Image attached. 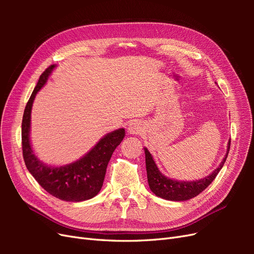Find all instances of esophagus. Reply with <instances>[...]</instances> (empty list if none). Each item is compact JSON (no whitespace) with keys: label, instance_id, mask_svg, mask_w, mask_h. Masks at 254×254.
Here are the masks:
<instances>
[{"label":"esophagus","instance_id":"1","mask_svg":"<svg viewBox=\"0 0 254 254\" xmlns=\"http://www.w3.org/2000/svg\"><path fill=\"white\" fill-rule=\"evenodd\" d=\"M127 130H128V133L129 134L136 135V134H140L144 129H143V126H142L141 123H139V122H132V123H130V124H129Z\"/></svg>","mask_w":254,"mask_h":254}]
</instances>
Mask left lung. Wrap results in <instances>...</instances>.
Listing matches in <instances>:
<instances>
[{"label": "left lung", "instance_id": "obj_1", "mask_svg": "<svg viewBox=\"0 0 254 254\" xmlns=\"http://www.w3.org/2000/svg\"><path fill=\"white\" fill-rule=\"evenodd\" d=\"M230 142L231 141H229L228 143L226 156L222 159L220 165L216 170L213 171L209 176L204 177L202 179L193 181H178L167 178L166 176L160 172L148 149L144 148L147 180L151 191L158 197L172 201H186L196 197L210 186L212 181L215 179V177L220 172L222 166H224L230 149Z\"/></svg>", "mask_w": 254, "mask_h": 254}]
</instances>
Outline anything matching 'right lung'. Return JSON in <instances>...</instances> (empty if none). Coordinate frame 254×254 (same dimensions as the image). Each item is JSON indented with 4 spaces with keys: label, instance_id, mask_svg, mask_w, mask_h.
Here are the masks:
<instances>
[{
    "label": "right lung",
    "instance_id": "right-lung-1",
    "mask_svg": "<svg viewBox=\"0 0 254 254\" xmlns=\"http://www.w3.org/2000/svg\"><path fill=\"white\" fill-rule=\"evenodd\" d=\"M55 67V64H52L41 74L26 104L22 120L23 158L28 172L49 194L64 201L79 202L95 197L101 190L107 166L113 151L124 139L125 129L120 128L107 133L93 148L75 162L52 166L38 159L30 144V114L36 94L47 83Z\"/></svg>",
    "mask_w": 254,
    "mask_h": 254
}]
</instances>
